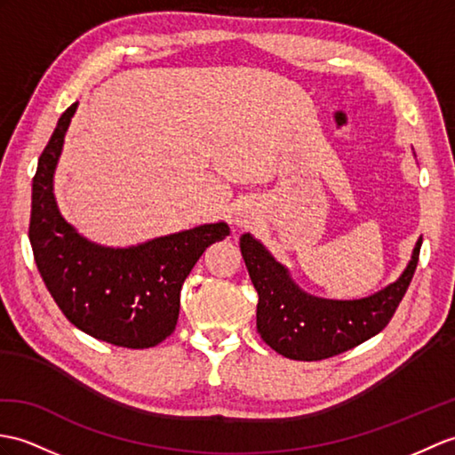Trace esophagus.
Instances as JSON below:
<instances>
[{
	"instance_id": "1",
	"label": "esophagus",
	"mask_w": 455,
	"mask_h": 455,
	"mask_svg": "<svg viewBox=\"0 0 455 455\" xmlns=\"http://www.w3.org/2000/svg\"><path fill=\"white\" fill-rule=\"evenodd\" d=\"M235 223L238 225V227H242V225H246L248 223V215L244 213V211H236V213H235Z\"/></svg>"
}]
</instances>
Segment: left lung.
<instances>
[{
  "label": "left lung",
  "instance_id": "left-lung-1",
  "mask_svg": "<svg viewBox=\"0 0 455 455\" xmlns=\"http://www.w3.org/2000/svg\"><path fill=\"white\" fill-rule=\"evenodd\" d=\"M422 236L407 267L384 289L363 299L335 300L302 291L289 269L250 232L240 236L242 258L258 291V333L273 351L292 361H322L348 351L379 333L395 308L419 263Z\"/></svg>",
  "mask_w": 455,
  "mask_h": 455
}]
</instances>
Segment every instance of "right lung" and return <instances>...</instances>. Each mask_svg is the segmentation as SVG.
Returning <instances> with one entry per match:
<instances>
[{"instance_id":"add662e5","label":"right lung","mask_w":455,"mask_h":455,"mask_svg":"<svg viewBox=\"0 0 455 455\" xmlns=\"http://www.w3.org/2000/svg\"><path fill=\"white\" fill-rule=\"evenodd\" d=\"M77 104L61 114L33 178L28 240L36 267L77 330L118 347H155L174 331L180 291L196 261L230 228L219 220L125 248L83 236L63 219L54 196L56 166Z\"/></svg>"}]
</instances>
